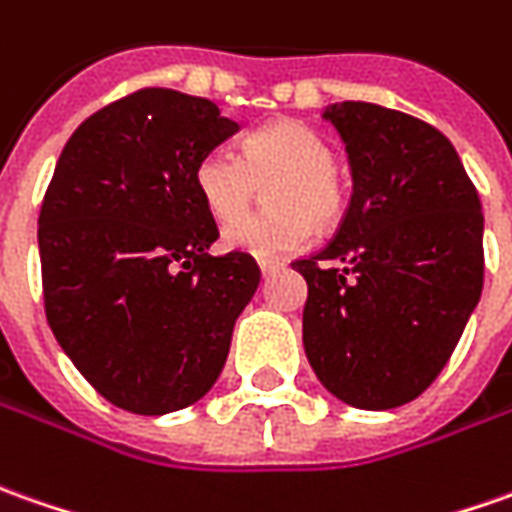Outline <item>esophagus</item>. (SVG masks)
Wrapping results in <instances>:
<instances>
[{"label":"esophagus","mask_w":512,"mask_h":512,"mask_svg":"<svg viewBox=\"0 0 512 512\" xmlns=\"http://www.w3.org/2000/svg\"><path fill=\"white\" fill-rule=\"evenodd\" d=\"M257 266H260V274H263V277H269L271 271L280 269V263H277V260H257Z\"/></svg>","instance_id":"esophagus-1"}]
</instances>
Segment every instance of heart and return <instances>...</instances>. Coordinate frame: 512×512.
Wrapping results in <instances>:
<instances>
[{"label":"heart","instance_id":"1","mask_svg":"<svg viewBox=\"0 0 512 512\" xmlns=\"http://www.w3.org/2000/svg\"><path fill=\"white\" fill-rule=\"evenodd\" d=\"M266 183L278 212L236 219ZM196 190L212 218L236 219L221 232L224 246L260 260L300 252L314 241L316 224L328 227L344 210L328 142L302 123L260 128L246 139L243 154L229 145L207 151L196 165Z\"/></svg>","mask_w":512,"mask_h":512}]
</instances>
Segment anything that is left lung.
<instances>
[{
  "label": "left lung",
  "instance_id": "left-lung-1",
  "mask_svg": "<svg viewBox=\"0 0 512 512\" xmlns=\"http://www.w3.org/2000/svg\"><path fill=\"white\" fill-rule=\"evenodd\" d=\"M353 196L336 238L291 266L308 283L302 344L330 395L356 409L415 401L482 297V204L434 125L375 103L322 111Z\"/></svg>",
  "mask_w": 512,
  "mask_h": 512
}]
</instances>
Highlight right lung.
I'll return each instance as SVG.
<instances>
[{"label":"right lung","mask_w":512,"mask_h":512,"mask_svg":"<svg viewBox=\"0 0 512 512\" xmlns=\"http://www.w3.org/2000/svg\"><path fill=\"white\" fill-rule=\"evenodd\" d=\"M241 125L207 97L142 89L83 120L38 215L44 311L78 373L125 412L201 401L255 297L249 255L212 257L201 156Z\"/></svg>","instance_id":"1"}]
</instances>
